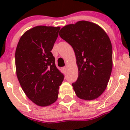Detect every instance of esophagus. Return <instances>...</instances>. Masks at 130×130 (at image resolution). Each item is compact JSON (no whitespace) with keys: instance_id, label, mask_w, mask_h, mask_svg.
Returning <instances> with one entry per match:
<instances>
[{"instance_id":"obj_1","label":"esophagus","mask_w":130,"mask_h":130,"mask_svg":"<svg viewBox=\"0 0 130 130\" xmlns=\"http://www.w3.org/2000/svg\"><path fill=\"white\" fill-rule=\"evenodd\" d=\"M62 70H63V72H66V67H64L62 68Z\"/></svg>"}]
</instances>
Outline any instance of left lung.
Masks as SVG:
<instances>
[{
	"instance_id": "1",
	"label": "left lung",
	"mask_w": 130,
	"mask_h": 130,
	"mask_svg": "<svg viewBox=\"0 0 130 130\" xmlns=\"http://www.w3.org/2000/svg\"><path fill=\"white\" fill-rule=\"evenodd\" d=\"M59 35L75 52L79 75L72 86L77 96L85 100L96 99L105 91L112 71L109 38L99 25L87 21L64 26Z\"/></svg>"
}]
</instances>
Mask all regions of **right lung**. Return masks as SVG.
I'll return each mask as SVG.
<instances>
[{
	"mask_svg": "<svg viewBox=\"0 0 130 130\" xmlns=\"http://www.w3.org/2000/svg\"><path fill=\"white\" fill-rule=\"evenodd\" d=\"M59 26H37L26 31L15 50L16 74L26 96L36 105L46 107L57 100L64 75L51 52Z\"/></svg>",
	"mask_w": 130,
	"mask_h": 130,
	"instance_id": "add662e5",
	"label": "right lung"
}]
</instances>
